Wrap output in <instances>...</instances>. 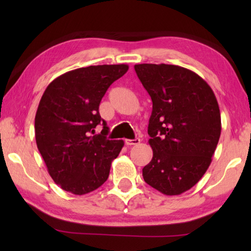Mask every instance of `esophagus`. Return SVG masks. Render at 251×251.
<instances>
[{
	"label": "esophagus",
	"instance_id": "34e87169",
	"mask_svg": "<svg viewBox=\"0 0 251 251\" xmlns=\"http://www.w3.org/2000/svg\"><path fill=\"white\" fill-rule=\"evenodd\" d=\"M141 143V139L139 138H135V139H125V144L128 146H133V145H137V144Z\"/></svg>",
	"mask_w": 251,
	"mask_h": 251
}]
</instances>
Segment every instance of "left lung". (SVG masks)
I'll list each match as a JSON object with an SVG mask.
<instances>
[{
	"label": "left lung",
	"mask_w": 251,
	"mask_h": 251,
	"mask_svg": "<svg viewBox=\"0 0 251 251\" xmlns=\"http://www.w3.org/2000/svg\"><path fill=\"white\" fill-rule=\"evenodd\" d=\"M150 94L151 163L143 168L148 185L164 195L187 192L209 167L222 131L217 99L195 72L168 64H137Z\"/></svg>",
	"instance_id": "left-lung-1"
}]
</instances>
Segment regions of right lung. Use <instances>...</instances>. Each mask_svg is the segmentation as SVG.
Here are the masks:
<instances>
[{"label":"right lung","instance_id":"right-lung-1","mask_svg":"<svg viewBox=\"0 0 251 251\" xmlns=\"http://www.w3.org/2000/svg\"><path fill=\"white\" fill-rule=\"evenodd\" d=\"M128 65H96L66 72L46 87L35 115L36 145L52 179L65 192L85 195L107 180L124 142L106 138L99 107ZM103 122V130L94 135Z\"/></svg>","mask_w":251,"mask_h":251}]
</instances>
